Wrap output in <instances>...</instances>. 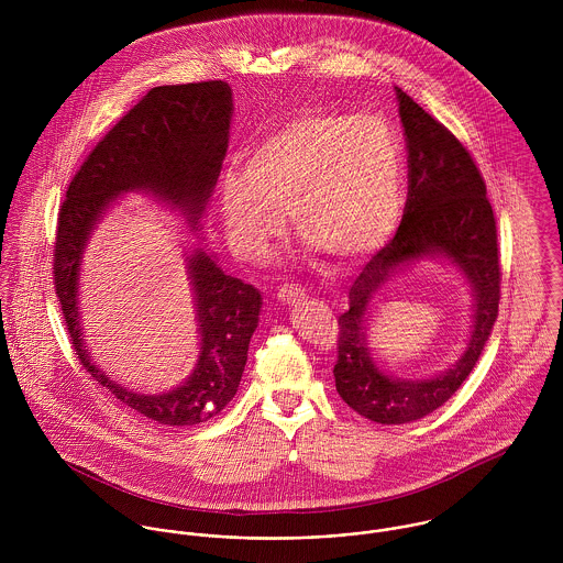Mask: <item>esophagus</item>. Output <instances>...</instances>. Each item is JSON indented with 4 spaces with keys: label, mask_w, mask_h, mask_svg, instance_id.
Here are the masks:
<instances>
[{
    "label": "esophagus",
    "mask_w": 563,
    "mask_h": 563,
    "mask_svg": "<svg viewBox=\"0 0 563 563\" xmlns=\"http://www.w3.org/2000/svg\"><path fill=\"white\" fill-rule=\"evenodd\" d=\"M303 290L299 288V286H282L279 288V292H277V299L282 301V303H299L301 299H303Z\"/></svg>",
    "instance_id": "obj_1"
}]
</instances>
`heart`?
I'll return each instance as SVG.
<instances>
[{"mask_svg":"<svg viewBox=\"0 0 563 563\" xmlns=\"http://www.w3.org/2000/svg\"><path fill=\"white\" fill-rule=\"evenodd\" d=\"M402 210V152L377 114L308 110L257 139L244 170L221 177L232 249L264 257L290 214L308 246L362 262L393 239Z\"/></svg>","mask_w":563,"mask_h":563,"instance_id":"1","label":"heart"}]
</instances>
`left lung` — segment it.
I'll list each match as a JSON object with an SVG mask.
<instances>
[{
	"instance_id": "obj_1",
	"label": "left lung",
	"mask_w": 563,
	"mask_h": 563,
	"mask_svg": "<svg viewBox=\"0 0 563 563\" xmlns=\"http://www.w3.org/2000/svg\"><path fill=\"white\" fill-rule=\"evenodd\" d=\"M407 143V203L399 232L364 266L338 319L335 390L351 409L379 424H405L435 411L466 382L498 317L500 266L496 221L485 181L466 147L401 88ZM431 256L451 261L472 284L474 324L467 351L446 372L424 380L393 378L378 368L365 333L374 297L405 265Z\"/></svg>"
}]
</instances>
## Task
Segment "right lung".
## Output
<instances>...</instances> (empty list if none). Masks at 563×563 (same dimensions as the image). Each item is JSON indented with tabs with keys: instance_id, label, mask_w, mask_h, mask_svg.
I'll list each match as a JSON object with an SVG mask.
<instances>
[{
	"instance_id": "right-lung-1",
	"label": "right lung",
	"mask_w": 563,
	"mask_h": 563,
	"mask_svg": "<svg viewBox=\"0 0 563 563\" xmlns=\"http://www.w3.org/2000/svg\"><path fill=\"white\" fill-rule=\"evenodd\" d=\"M232 112L228 81L152 88L90 152L58 214L54 284L81 366L114 399L168 427L199 424L234 399L260 321V290L228 275L210 249L192 246L186 273L195 297L199 357L177 388L143 395L112 382L90 357L81 329V257L103 214L128 192H147L179 210L197 234L228 152Z\"/></svg>"
}]
</instances>
